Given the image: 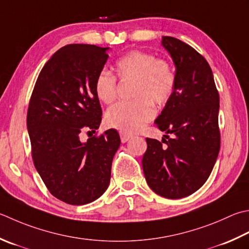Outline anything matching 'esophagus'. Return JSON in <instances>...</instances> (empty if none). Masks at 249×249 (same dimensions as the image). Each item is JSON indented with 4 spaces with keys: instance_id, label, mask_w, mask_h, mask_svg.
I'll return each instance as SVG.
<instances>
[{
    "instance_id": "obj_1",
    "label": "esophagus",
    "mask_w": 249,
    "mask_h": 249,
    "mask_svg": "<svg viewBox=\"0 0 249 249\" xmlns=\"http://www.w3.org/2000/svg\"><path fill=\"white\" fill-rule=\"evenodd\" d=\"M120 137H121V141L123 143H125V142H127V141L133 137V136L131 135H129V134H125V133H123V131H121L120 133Z\"/></svg>"
}]
</instances>
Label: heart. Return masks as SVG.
Wrapping results in <instances>:
<instances>
[{"instance_id": "heart-1", "label": "heart", "mask_w": 249, "mask_h": 249, "mask_svg": "<svg viewBox=\"0 0 249 249\" xmlns=\"http://www.w3.org/2000/svg\"><path fill=\"white\" fill-rule=\"evenodd\" d=\"M116 74L121 80H134L130 101L119 102L106 112V124L125 134H135L154 118L153 104H166L175 89L176 76L170 63L158 59L153 53L134 50L115 62ZM95 94L100 101L111 104L116 97V81L108 71L97 74Z\"/></svg>"}]
</instances>
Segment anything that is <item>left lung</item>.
Instances as JSON below:
<instances>
[{"label":"left lung","mask_w":249,"mask_h":249,"mask_svg":"<svg viewBox=\"0 0 249 249\" xmlns=\"http://www.w3.org/2000/svg\"><path fill=\"white\" fill-rule=\"evenodd\" d=\"M175 65V89L154 124L173 139L147 138L142 158L145 180L159 196L182 198L206 182L220 149L219 94L205 58L172 36L160 41Z\"/></svg>","instance_id":"8db88e82"}]
</instances>
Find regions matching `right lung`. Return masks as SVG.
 Listing matches in <instances>:
<instances>
[{
	"instance_id": "right-lung-1",
	"label": "right lung",
	"mask_w": 249,
	"mask_h": 249,
	"mask_svg": "<svg viewBox=\"0 0 249 249\" xmlns=\"http://www.w3.org/2000/svg\"><path fill=\"white\" fill-rule=\"evenodd\" d=\"M110 47L70 44L43 67L27 115L33 163L53 196L84 205L108 189L111 165L121 139L115 129L81 141L82 131H95L101 107L94 89Z\"/></svg>"
}]
</instances>
